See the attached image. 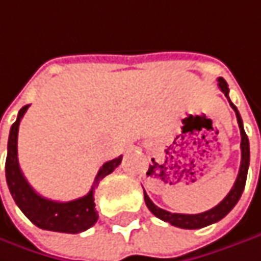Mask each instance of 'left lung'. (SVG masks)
<instances>
[{"mask_svg": "<svg viewBox=\"0 0 261 261\" xmlns=\"http://www.w3.org/2000/svg\"><path fill=\"white\" fill-rule=\"evenodd\" d=\"M218 86L220 89L224 92V95L227 97L228 103L231 109L234 110L236 113V118H238V124H239V130H241V167H239V173H238V178L234 180V185L231 187V190L228 191V194L224 197V200L221 203H218L215 207L206 211V212H201V214H172L169 211H164L158 206H155L152 200L148 197V194L145 193V203L148 206V209L154 214L156 218L166 221V223H170L175 227L179 228H201V227H206L209 224H214L220 220H223L225 215L236 206V203L239 201L241 196H242V191L245 188V182H247V175H248V166H249V142L245 130H244V124H242V118L238 112L236 106L230 101L228 98V85L225 82L223 77H218ZM145 191V190H143Z\"/></svg>", "mask_w": 261, "mask_h": 261, "instance_id": "1", "label": "left lung"}]
</instances>
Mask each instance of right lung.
Instances as JSON below:
<instances>
[{
  "instance_id": "obj_1",
  "label": "right lung",
  "mask_w": 261,
  "mask_h": 261,
  "mask_svg": "<svg viewBox=\"0 0 261 261\" xmlns=\"http://www.w3.org/2000/svg\"><path fill=\"white\" fill-rule=\"evenodd\" d=\"M23 106L19 110L17 119L10 128L9 145H7V160H6V179L9 190L12 193L13 200L19 206V209L25 214V217L37 227L50 231L60 233H81L97 223L98 212L95 211L94 203V190L98 187L100 180L110 175L119 164L122 156L110 160L101 166L97 176L94 179V185L91 191L81 199L71 201H55L41 197L33 190V187L25 179L17 161V133L22 116L27 109Z\"/></svg>"
}]
</instances>
